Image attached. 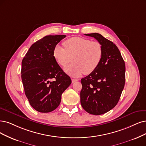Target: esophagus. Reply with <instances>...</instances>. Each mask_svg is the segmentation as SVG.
<instances>
[{
  "label": "esophagus",
  "mask_w": 146,
  "mask_h": 146,
  "mask_svg": "<svg viewBox=\"0 0 146 146\" xmlns=\"http://www.w3.org/2000/svg\"><path fill=\"white\" fill-rule=\"evenodd\" d=\"M72 83H74L75 82L78 81V79H72Z\"/></svg>",
  "instance_id": "obj_1"
}]
</instances>
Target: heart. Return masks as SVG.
Segmentation results:
<instances>
[{
    "label": "heart",
    "instance_id": "1",
    "mask_svg": "<svg viewBox=\"0 0 146 146\" xmlns=\"http://www.w3.org/2000/svg\"><path fill=\"white\" fill-rule=\"evenodd\" d=\"M63 45L64 48L59 44L54 47L53 56L61 67L66 66L72 57V63L64 68L70 76L79 77L84 73H93L101 62L103 47L99 41L75 36L64 41Z\"/></svg>",
    "mask_w": 146,
    "mask_h": 146
}]
</instances>
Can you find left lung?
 Listing matches in <instances>:
<instances>
[{"label":"left lung","mask_w":146,"mask_h":146,"mask_svg":"<svg viewBox=\"0 0 146 146\" xmlns=\"http://www.w3.org/2000/svg\"><path fill=\"white\" fill-rule=\"evenodd\" d=\"M94 37L103 47L100 64L81 79L80 104L89 114L101 115L114 108L125 84V64L114 42L98 33L85 34Z\"/></svg>","instance_id":"8db88e82"}]
</instances>
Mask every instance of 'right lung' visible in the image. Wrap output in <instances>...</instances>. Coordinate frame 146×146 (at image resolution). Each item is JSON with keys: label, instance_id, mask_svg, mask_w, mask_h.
<instances>
[{"label": "right lung", "instance_id": "add662e5", "mask_svg": "<svg viewBox=\"0 0 146 146\" xmlns=\"http://www.w3.org/2000/svg\"><path fill=\"white\" fill-rule=\"evenodd\" d=\"M66 35H47L32 44L21 62V80L31 106L50 112L60 104L72 80L55 61L53 48Z\"/></svg>", "mask_w": 146, "mask_h": 146}]
</instances>
